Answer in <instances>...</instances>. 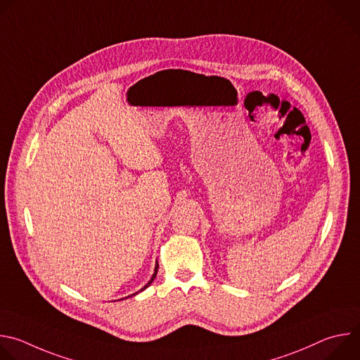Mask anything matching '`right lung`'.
I'll return each mask as SVG.
<instances>
[{"instance_id": "add662e5", "label": "right lung", "mask_w": 360, "mask_h": 360, "mask_svg": "<svg viewBox=\"0 0 360 360\" xmlns=\"http://www.w3.org/2000/svg\"><path fill=\"white\" fill-rule=\"evenodd\" d=\"M158 268H160V266H158V262H157V265H155V269H153V275H152V278L149 279V282H148V283H146V285H145V286H143V288H142V289H141L139 292L145 290V289H146V288H148V286H149V285H150V283L153 282V279H155V278H157V274H158ZM139 292H135V293H132V295H129V296H135V295H138ZM129 296H127V297H129Z\"/></svg>"}]
</instances>
